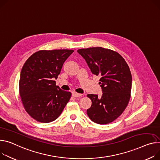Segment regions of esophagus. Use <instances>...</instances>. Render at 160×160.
<instances>
[{
    "label": "esophagus",
    "mask_w": 160,
    "mask_h": 160,
    "mask_svg": "<svg viewBox=\"0 0 160 160\" xmlns=\"http://www.w3.org/2000/svg\"><path fill=\"white\" fill-rule=\"evenodd\" d=\"M72 96L74 97H80L82 96V94L81 93H76V92H72Z\"/></svg>",
    "instance_id": "1"
}]
</instances>
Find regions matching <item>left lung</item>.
Returning a JSON list of instances; mask_svg holds the SVG:
<instances>
[{"mask_svg": "<svg viewBox=\"0 0 160 160\" xmlns=\"http://www.w3.org/2000/svg\"><path fill=\"white\" fill-rule=\"evenodd\" d=\"M93 74L100 76L102 95L88 94L92 101L87 115L94 122L106 124L124 111L130 99L132 76L130 69L118 53L102 47L79 49Z\"/></svg>", "mask_w": 160, "mask_h": 160, "instance_id": "1", "label": "left lung"}]
</instances>
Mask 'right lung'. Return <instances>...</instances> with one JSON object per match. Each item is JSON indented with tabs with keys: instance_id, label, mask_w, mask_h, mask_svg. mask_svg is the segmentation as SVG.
Instances as JSON below:
<instances>
[{
	"instance_id": "1",
	"label": "right lung",
	"mask_w": 160,
	"mask_h": 160,
	"mask_svg": "<svg viewBox=\"0 0 160 160\" xmlns=\"http://www.w3.org/2000/svg\"><path fill=\"white\" fill-rule=\"evenodd\" d=\"M73 52L68 49L40 51L24 63L19 81L20 95L26 111L36 121L55 120L68 102L71 93L60 89L54 79Z\"/></svg>"
}]
</instances>
